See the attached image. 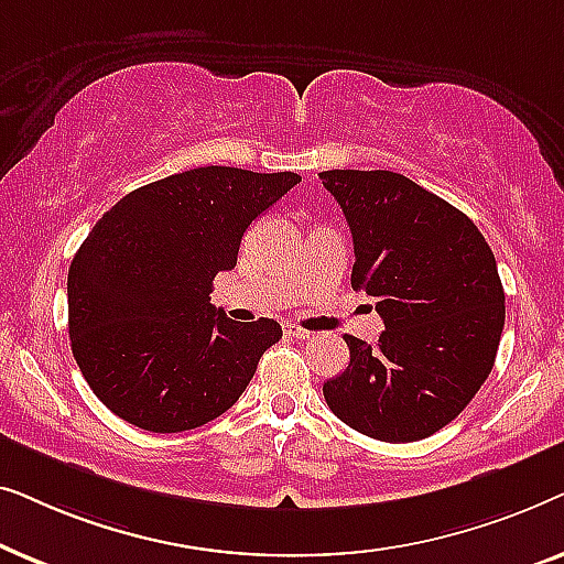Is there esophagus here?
<instances>
[{
    "label": "esophagus",
    "instance_id": "34e87169",
    "mask_svg": "<svg viewBox=\"0 0 564 564\" xmlns=\"http://www.w3.org/2000/svg\"><path fill=\"white\" fill-rule=\"evenodd\" d=\"M284 334L292 336V338H303V341H311V338H313L311 330L300 328V326H295V323H288V326H284Z\"/></svg>",
    "mask_w": 564,
    "mask_h": 564
}]
</instances>
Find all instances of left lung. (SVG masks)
<instances>
[{"label": "left lung", "mask_w": 564, "mask_h": 564, "mask_svg": "<svg viewBox=\"0 0 564 564\" xmlns=\"http://www.w3.org/2000/svg\"><path fill=\"white\" fill-rule=\"evenodd\" d=\"M321 180L351 228V288L384 323L375 346L344 336L349 367L323 398L359 434L419 442L457 419L496 365V257L465 213L403 174L330 169Z\"/></svg>", "instance_id": "8db88e82"}]
</instances>
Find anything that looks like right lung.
I'll return each mask as SVG.
<instances>
[{"mask_svg": "<svg viewBox=\"0 0 564 564\" xmlns=\"http://www.w3.org/2000/svg\"><path fill=\"white\" fill-rule=\"evenodd\" d=\"M303 182L199 166L138 187L89 230L68 267V336L84 380L122 421L176 434L241 398L280 323L210 303L251 220Z\"/></svg>", "mask_w": 564, "mask_h": 564, "instance_id": "add662e5", "label": "right lung"}]
</instances>
